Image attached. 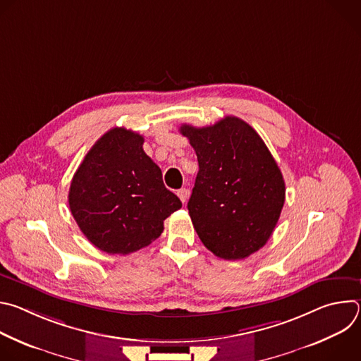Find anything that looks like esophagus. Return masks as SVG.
<instances>
[{
	"label": "esophagus",
	"instance_id": "1",
	"mask_svg": "<svg viewBox=\"0 0 361 361\" xmlns=\"http://www.w3.org/2000/svg\"><path fill=\"white\" fill-rule=\"evenodd\" d=\"M177 195L180 197L181 202H183V204H185V202H187V200H188V190H187V188H181V190H178V191H177Z\"/></svg>",
	"mask_w": 361,
	"mask_h": 361
}]
</instances>
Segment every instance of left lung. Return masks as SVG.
<instances>
[{
	"label": "left lung",
	"mask_w": 361,
	"mask_h": 361,
	"mask_svg": "<svg viewBox=\"0 0 361 361\" xmlns=\"http://www.w3.org/2000/svg\"><path fill=\"white\" fill-rule=\"evenodd\" d=\"M180 133L198 160L187 209L200 240L224 260L259 251L271 237L286 198L283 174L267 145L233 116L202 128L183 124Z\"/></svg>",
	"instance_id": "1"
}]
</instances>
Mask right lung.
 I'll use <instances>...</instances> for the list:
<instances>
[{
	"instance_id": "1",
	"label": "right lung",
	"mask_w": 361,
	"mask_h": 361,
	"mask_svg": "<svg viewBox=\"0 0 361 361\" xmlns=\"http://www.w3.org/2000/svg\"><path fill=\"white\" fill-rule=\"evenodd\" d=\"M142 142L131 130L111 128L91 147L71 180L74 220L90 243L109 254L126 255L151 244L161 235L164 220L181 209Z\"/></svg>"
}]
</instances>
